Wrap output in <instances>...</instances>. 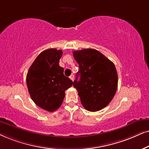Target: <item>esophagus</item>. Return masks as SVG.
I'll use <instances>...</instances> for the list:
<instances>
[{
    "instance_id": "1",
    "label": "esophagus",
    "mask_w": 149,
    "mask_h": 149,
    "mask_svg": "<svg viewBox=\"0 0 149 149\" xmlns=\"http://www.w3.org/2000/svg\"><path fill=\"white\" fill-rule=\"evenodd\" d=\"M69 78H70L71 80H73V79H74V76H73V74H71V76H69Z\"/></svg>"
}]
</instances>
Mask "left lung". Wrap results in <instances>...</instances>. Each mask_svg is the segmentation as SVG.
Segmentation results:
<instances>
[{
  "label": "left lung",
  "instance_id": "1",
  "mask_svg": "<svg viewBox=\"0 0 149 149\" xmlns=\"http://www.w3.org/2000/svg\"><path fill=\"white\" fill-rule=\"evenodd\" d=\"M79 65L73 86L86 110L96 112L108 106L118 86V75L112 61L95 49L73 52ZM80 76V80H77Z\"/></svg>",
  "mask_w": 149,
  "mask_h": 149
}]
</instances>
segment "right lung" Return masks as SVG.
<instances>
[{
    "instance_id": "right-lung-1",
    "label": "right lung",
    "mask_w": 149,
    "mask_h": 149,
    "mask_svg": "<svg viewBox=\"0 0 149 149\" xmlns=\"http://www.w3.org/2000/svg\"><path fill=\"white\" fill-rule=\"evenodd\" d=\"M62 54L61 49H45L35 58L27 73L26 84L31 99L48 112L60 108L65 91L73 85L72 80L65 76L64 69L59 66Z\"/></svg>"
}]
</instances>
